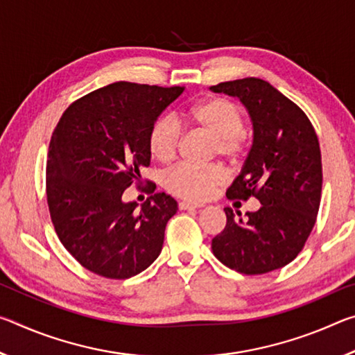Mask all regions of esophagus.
I'll list each match as a JSON object with an SVG mask.
<instances>
[{"label":"esophagus","mask_w":355,"mask_h":355,"mask_svg":"<svg viewBox=\"0 0 355 355\" xmlns=\"http://www.w3.org/2000/svg\"><path fill=\"white\" fill-rule=\"evenodd\" d=\"M178 207H180V209H196V208H200L203 205H200V203H192V202L183 200V202L178 203Z\"/></svg>","instance_id":"34e87169"}]
</instances>
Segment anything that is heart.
<instances>
[{"instance_id": "obj_1", "label": "heart", "mask_w": 355, "mask_h": 355, "mask_svg": "<svg viewBox=\"0 0 355 355\" xmlns=\"http://www.w3.org/2000/svg\"><path fill=\"white\" fill-rule=\"evenodd\" d=\"M203 131L214 137L213 153L222 158H235L243 150L245 130L244 114L236 103L224 97H211L186 107L177 120L161 117L148 133L150 153L159 163H169L177 155L182 127ZM224 182V171L218 166H175L164 175L166 189L183 199L200 202L208 199Z\"/></svg>"}]
</instances>
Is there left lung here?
I'll return each instance as SVG.
<instances>
[{
	"mask_svg": "<svg viewBox=\"0 0 355 355\" xmlns=\"http://www.w3.org/2000/svg\"><path fill=\"white\" fill-rule=\"evenodd\" d=\"M209 89L238 97L254 128L249 155L227 197L261 203L244 220L224 208L227 224L213 238V254L241 274H266L291 263L315 225L322 188L320 142L305 112L268 81L244 78Z\"/></svg>",
	"mask_w": 355,
	"mask_h": 355,
	"instance_id": "8db88e82",
	"label": "left lung"
}]
</instances>
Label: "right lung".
<instances>
[{
	"instance_id": "obj_1",
	"label": "right lung",
	"mask_w": 355,
	"mask_h": 355,
	"mask_svg": "<svg viewBox=\"0 0 355 355\" xmlns=\"http://www.w3.org/2000/svg\"><path fill=\"white\" fill-rule=\"evenodd\" d=\"M183 91L112 83L73 101L53 131L46 161L53 225L76 261L101 277H133L161 254L177 202L156 192L137 208L122 196L142 182L150 128Z\"/></svg>"
}]
</instances>
